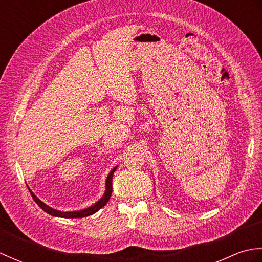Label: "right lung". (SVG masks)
<instances>
[{"label":"right lung","instance_id":"right-lung-1","mask_svg":"<svg viewBox=\"0 0 262 262\" xmlns=\"http://www.w3.org/2000/svg\"><path fill=\"white\" fill-rule=\"evenodd\" d=\"M116 169H117V166L110 171V173L107 177V180H105V191H104V194L102 196V198H100L96 204L91 206V207L82 209V210L60 211L57 209H54L52 207H49V206H47L46 204H43L40 199L33 194V192L30 190V189H29V191L31 193L33 200L37 203V205L43 211H46L47 214L52 215V216H56V217H64V219H81V217H86V216H90L94 213H97L100 208H102L103 206L108 203V200L111 196V192H113V176H114V172L116 171Z\"/></svg>","mask_w":262,"mask_h":262}]
</instances>
